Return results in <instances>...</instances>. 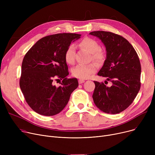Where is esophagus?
Listing matches in <instances>:
<instances>
[{"mask_svg": "<svg viewBox=\"0 0 155 155\" xmlns=\"http://www.w3.org/2000/svg\"><path fill=\"white\" fill-rule=\"evenodd\" d=\"M84 82H85V80H82V79H79V80H78V83H79V84H83Z\"/></svg>", "mask_w": 155, "mask_h": 155, "instance_id": "esophagus-1", "label": "esophagus"}]
</instances>
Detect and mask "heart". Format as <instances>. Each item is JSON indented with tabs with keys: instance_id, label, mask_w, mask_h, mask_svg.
<instances>
[{
	"instance_id": "1",
	"label": "heart",
	"mask_w": 155,
	"mask_h": 155,
	"mask_svg": "<svg viewBox=\"0 0 155 155\" xmlns=\"http://www.w3.org/2000/svg\"><path fill=\"white\" fill-rule=\"evenodd\" d=\"M79 46L91 53L92 59L98 63H101L105 58L104 53L101 50L99 44L95 40L85 38L80 41ZM64 61L68 64H73L75 58V47L70 45L67 48L64 54ZM97 70V65L95 63L88 64H78L71 70V75L80 79H87L90 77Z\"/></svg>"
}]
</instances>
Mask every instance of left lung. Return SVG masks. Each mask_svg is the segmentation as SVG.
Listing matches in <instances>:
<instances>
[{
	"instance_id": "obj_1",
	"label": "left lung",
	"mask_w": 155,
	"mask_h": 155,
	"mask_svg": "<svg viewBox=\"0 0 155 155\" xmlns=\"http://www.w3.org/2000/svg\"><path fill=\"white\" fill-rule=\"evenodd\" d=\"M89 34L101 39L106 48V59L97 75L112 83L108 87L103 82L94 81V102L105 113H120L133 103L140 91L141 67L139 57L131 44L119 35L104 31Z\"/></svg>"
}]
</instances>
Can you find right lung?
Instances as JSON below:
<instances>
[{"label": "right lung", "mask_w": 155, "mask_h": 155, "mask_svg": "<svg viewBox=\"0 0 155 155\" xmlns=\"http://www.w3.org/2000/svg\"><path fill=\"white\" fill-rule=\"evenodd\" d=\"M81 35L60 33L42 38L24 56L19 85L29 107L39 114L51 116L66 106L72 92L78 86L77 78H69L64 54ZM63 79L56 87L54 80Z\"/></svg>", "instance_id": "right-lung-1"}]
</instances>
